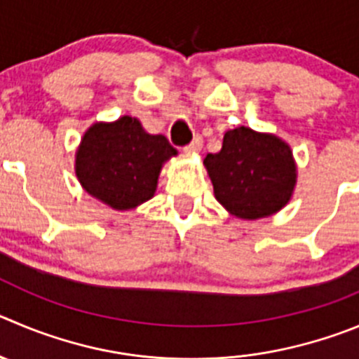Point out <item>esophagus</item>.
Returning a JSON list of instances; mask_svg holds the SVG:
<instances>
[{
  "mask_svg": "<svg viewBox=\"0 0 359 359\" xmlns=\"http://www.w3.org/2000/svg\"><path fill=\"white\" fill-rule=\"evenodd\" d=\"M202 147H203L202 136H196V138L193 140L189 145L184 147V152H186V154H196V152H200V150H202Z\"/></svg>",
  "mask_w": 359,
  "mask_h": 359,
  "instance_id": "obj_1",
  "label": "esophagus"
}]
</instances>
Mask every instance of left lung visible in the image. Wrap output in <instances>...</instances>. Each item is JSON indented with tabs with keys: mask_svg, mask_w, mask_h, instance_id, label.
Masks as SVG:
<instances>
[{
	"mask_svg": "<svg viewBox=\"0 0 359 359\" xmlns=\"http://www.w3.org/2000/svg\"><path fill=\"white\" fill-rule=\"evenodd\" d=\"M203 166L217 202L241 219L273 216L296 189L297 166L289 143L250 127L226 130L221 150L207 154Z\"/></svg>",
	"mask_w": 359,
	"mask_h": 359,
	"instance_id": "8db88e82",
	"label": "left lung"
}]
</instances>
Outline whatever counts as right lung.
<instances>
[{"instance_id":"1","label":"right lung","mask_w":359,"mask_h":359,"mask_svg":"<svg viewBox=\"0 0 359 359\" xmlns=\"http://www.w3.org/2000/svg\"><path fill=\"white\" fill-rule=\"evenodd\" d=\"M177 156L163 134H150L136 116L95 122L76 150L83 189L115 210H130L156 195L161 168Z\"/></svg>"}]
</instances>
